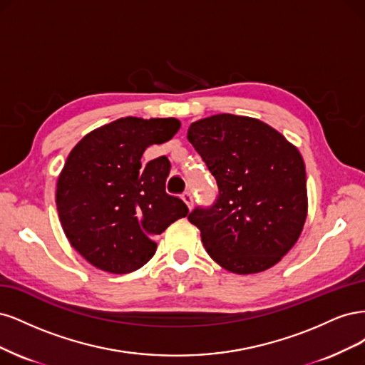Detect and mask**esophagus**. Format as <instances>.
Returning a JSON list of instances; mask_svg holds the SVG:
<instances>
[{
  "instance_id": "1",
  "label": "esophagus",
  "mask_w": 365,
  "mask_h": 365,
  "mask_svg": "<svg viewBox=\"0 0 365 365\" xmlns=\"http://www.w3.org/2000/svg\"><path fill=\"white\" fill-rule=\"evenodd\" d=\"M182 200H183V202L186 203V206L190 207V209L194 207V198H192V194L190 191H186V192L182 194Z\"/></svg>"
}]
</instances>
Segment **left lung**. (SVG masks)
Instances as JSON below:
<instances>
[{
    "instance_id": "8db88e82",
    "label": "left lung",
    "mask_w": 365,
    "mask_h": 365,
    "mask_svg": "<svg viewBox=\"0 0 365 365\" xmlns=\"http://www.w3.org/2000/svg\"><path fill=\"white\" fill-rule=\"evenodd\" d=\"M187 140L218 185L217 202L187 217L200 229L209 256L237 274L276 265L307 221L300 151L268 124L230 113L192 123Z\"/></svg>"
}]
</instances>
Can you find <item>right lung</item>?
I'll use <instances>...</instances> for the list:
<instances>
[{"mask_svg":"<svg viewBox=\"0 0 365 365\" xmlns=\"http://www.w3.org/2000/svg\"><path fill=\"white\" fill-rule=\"evenodd\" d=\"M180 128L175 118L125 116L88 133L71 150L57 179L56 205L68 241L103 272L125 274L156 253L153 237L187 215L167 194L170 160L143 162L147 147Z\"/></svg>","mask_w":365,"mask_h":365,"instance_id":"obj_1","label":"right lung"}]
</instances>
